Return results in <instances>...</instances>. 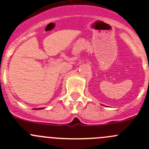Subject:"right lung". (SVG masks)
<instances>
[{"mask_svg":"<svg viewBox=\"0 0 149 149\" xmlns=\"http://www.w3.org/2000/svg\"><path fill=\"white\" fill-rule=\"evenodd\" d=\"M41 109V108H39V109H38V108H37V109Z\"/></svg>","mask_w":149,"mask_h":149,"instance_id":"right-lung-1","label":"right lung"}]
</instances>
